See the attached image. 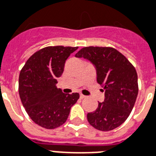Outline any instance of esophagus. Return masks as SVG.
<instances>
[{"instance_id":"obj_1","label":"esophagus","mask_w":156,"mask_h":156,"mask_svg":"<svg viewBox=\"0 0 156 156\" xmlns=\"http://www.w3.org/2000/svg\"><path fill=\"white\" fill-rule=\"evenodd\" d=\"M87 98V97H86V96H85V95H83V94H80V98L83 99V98Z\"/></svg>"}]
</instances>
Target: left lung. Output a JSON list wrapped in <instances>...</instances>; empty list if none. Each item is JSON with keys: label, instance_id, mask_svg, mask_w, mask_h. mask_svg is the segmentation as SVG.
<instances>
[{"label": "left lung", "instance_id": "left-lung-1", "mask_svg": "<svg viewBox=\"0 0 156 156\" xmlns=\"http://www.w3.org/2000/svg\"><path fill=\"white\" fill-rule=\"evenodd\" d=\"M93 63L97 81L105 89L104 101L87 113L89 124L97 130L109 131L127 119L138 95L135 67L122 53L111 47H84L75 55Z\"/></svg>", "mask_w": 156, "mask_h": 156}]
</instances>
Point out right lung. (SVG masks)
<instances>
[{
  "label": "right lung",
  "instance_id": "right-lung-1",
  "mask_svg": "<svg viewBox=\"0 0 156 156\" xmlns=\"http://www.w3.org/2000/svg\"><path fill=\"white\" fill-rule=\"evenodd\" d=\"M78 47L49 46L29 58L19 76V94L31 120L45 129L60 126L79 98L78 93L66 94L57 88V78L64 63Z\"/></svg>",
  "mask_w": 156,
  "mask_h": 156
}]
</instances>
